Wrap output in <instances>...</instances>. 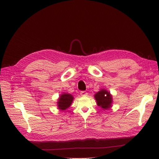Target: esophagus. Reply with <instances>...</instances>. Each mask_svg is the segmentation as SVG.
<instances>
[{"mask_svg": "<svg viewBox=\"0 0 159 159\" xmlns=\"http://www.w3.org/2000/svg\"><path fill=\"white\" fill-rule=\"evenodd\" d=\"M80 95L82 96V97H86L87 95H88V93L86 92V91H80Z\"/></svg>", "mask_w": 159, "mask_h": 159, "instance_id": "34e87169", "label": "esophagus"}]
</instances>
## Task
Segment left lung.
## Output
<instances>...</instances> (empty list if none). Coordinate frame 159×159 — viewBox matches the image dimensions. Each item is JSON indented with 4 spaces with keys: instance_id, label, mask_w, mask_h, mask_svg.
Returning <instances> with one entry per match:
<instances>
[{
    "instance_id": "1",
    "label": "left lung",
    "mask_w": 159,
    "mask_h": 159,
    "mask_svg": "<svg viewBox=\"0 0 159 159\" xmlns=\"http://www.w3.org/2000/svg\"><path fill=\"white\" fill-rule=\"evenodd\" d=\"M95 98L98 106L103 108L104 110H108L111 107L113 102L112 96L109 91L102 89L98 92L95 94Z\"/></svg>"
}]
</instances>
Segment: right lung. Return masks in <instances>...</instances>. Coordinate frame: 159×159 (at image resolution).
<instances>
[{
  "label": "right lung",
  "instance_id": "add662e5",
  "mask_svg": "<svg viewBox=\"0 0 159 159\" xmlns=\"http://www.w3.org/2000/svg\"><path fill=\"white\" fill-rule=\"evenodd\" d=\"M73 101V97L72 95L70 93H66L64 94H62L59 97V98L58 99V102H57L58 108L62 111L66 110L71 106Z\"/></svg>",
  "mask_w": 159,
  "mask_h": 159
}]
</instances>
